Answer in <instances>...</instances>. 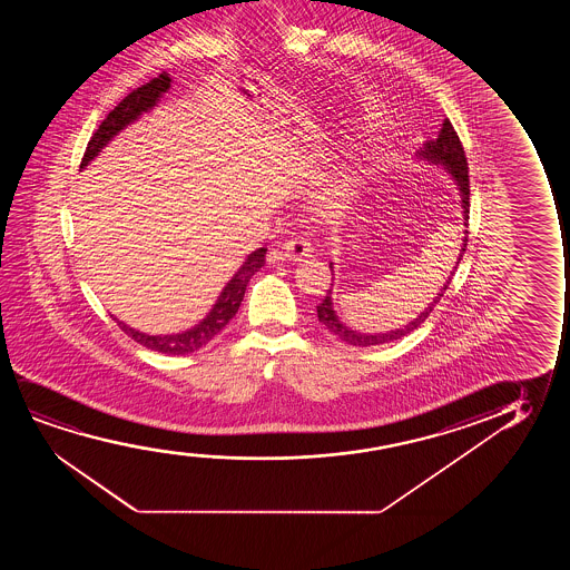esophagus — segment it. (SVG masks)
<instances>
[{"label": "esophagus", "instance_id": "1", "mask_svg": "<svg viewBox=\"0 0 570 570\" xmlns=\"http://www.w3.org/2000/svg\"><path fill=\"white\" fill-rule=\"evenodd\" d=\"M313 247L312 243L304 235H297V237H292L286 243H282V245H276L273 250H271V255H268V261L271 263H281V261H302L305 257H312Z\"/></svg>", "mask_w": 570, "mask_h": 570}]
</instances>
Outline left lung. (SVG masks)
<instances>
[{"instance_id":"1","label":"left lung","mask_w":570,"mask_h":570,"mask_svg":"<svg viewBox=\"0 0 570 570\" xmlns=\"http://www.w3.org/2000/svg\"><path fill=\"white\" fill-rule=\"evenodd\" d=\"M416 156H419V159L430 161V164L444 165L445 171L452 175V179L455 180V185L460 188L461 208H463V226L468 227V157H465V151H463V146H461L460 136H458V132L453 130L452 122H450L448 118H445L444 125H442V130L438 134L436 140H429L426 144H422V148L416 151ZM463 234H465V237H463V245H461L460 258L455 261V266H453V271L450 273V276H448V281H445L444 286L440 288L436 297L430 302L429 307H424V312H422L416 320L411 321L409 325H405V327L395 328V331H387V333H360V331L346 327L343 321L338 320L335 307H333V297H331L333 296V284H331V289H327V296H325V299H321V304L317 305V317H320L321 323L325 325L327 331H331L333 335L338 336V338L344 341V343L352 344V346H377V344L393 343V341H397L401 336L413 333L414 328L421 327L422 323L429 320V315L432 313V309H434V305L442 299L445 289L450 286L453 274L458 271L461 257H463L465 247H468V229H463ZM328 266H331V271H333V263Z\"/></svg>"}]
</instances>
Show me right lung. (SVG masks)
<instances>
[{"label": "right lung", "mask_w": 570, "mask_h": 570, "mask_svg": "<svg viewBox=\"0 0 570 570\" xmlns=\"http://www.w3.org/2000/svg\"><path fill=\"white\" fill-rule=\"evenodd\" d=\"M169 87H171V76L164 71L146 86L138 87V89H134L132 94L126 95L125 99L118 102L117 107L110 110L107 118L102 120L101 126L97 128V132L91 136L79 167L86 169L89 161H94L95 157L99 156V151L120 130H125L126 126L134 122V120H138L144 112L154 109ZM265 247L253 250L249 257L245 258V263L239 266V271L232 276V281L227 282L224 289L219 292L218 299H216L210 313L198 325L187 328L183 333L148 335V333H141V331H136L130 325H126L125 321H118L117 317H112V320L117 321L118 327L122 328L126 335L134 338L136 343H140L141 346H146L149 351L161 352V354H169V356H183L188 352L198 351V348H203V346L210 343L212 338L218 335L219 331L226 327L229 321L234 320L253 274L258 273L261 266L265 265Z\"/></svg>", "instance_id": "1"}]
</instances>
